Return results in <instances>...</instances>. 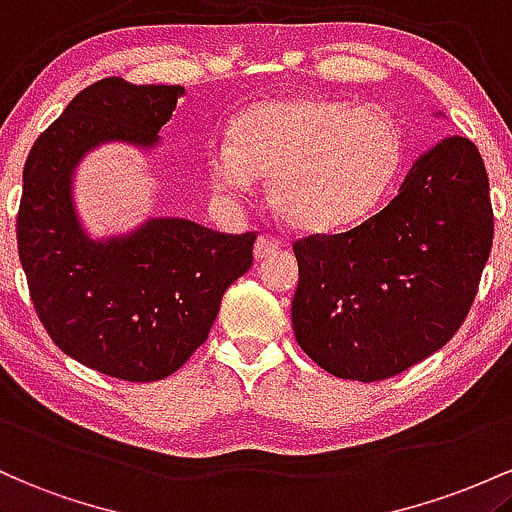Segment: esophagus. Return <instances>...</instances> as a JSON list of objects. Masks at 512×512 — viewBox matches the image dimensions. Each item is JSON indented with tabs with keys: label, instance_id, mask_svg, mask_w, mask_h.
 I'll return each mask as SVG.
<instances>
[{
	"label": "esophagus",
	"instance_id": "1",
	"mask_svg": "<svg viewBox=\"0 0 512 512\" xmlns=\"http://www.w3.org/2000/svg\"><path fill=\"white\" fill-rule=\"evenodd\" d=\"M278 249H280V241L278 239L258 237L256 239V246H254V254H256V258H268V256H273Z\"/></svg>",
	"mask_w": 512,
	"mask_h": 512
}]
</instances>
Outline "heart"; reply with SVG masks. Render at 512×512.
<instances>
[{
	"label": "heart",
	"instance_id": "heart-1",
	"mask_svg": "<svg viewBox=\"0 0 512 512\" xmlns=\"http://www.w3.org/2000/svg\"><path fill=\"white\" fill-rule=\"evenodd\" d=\"M404 159L401 130L380 108L295 96L256 103L234 120L232 147L215 149L210 176L241 193L254 174L287 227L331 234L365 220L392 188Z\"/></svg>",
	"mask_w": 512,
	"mask_h": 512
}]
</instances>
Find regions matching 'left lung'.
Listing matches in <instances>:
<instances>
[{
    "mask_svg": "<svg viewBox=\"0 0 512 512\" xmlns=\"http://www.w3.org/2000/svg\"><path fill=\"white\" fill-rule=\"evenodd\" d=\"M491 244L484 159L467 137H445L413 162L387 208L350 232L292 246L297 343L341 380L409 370L462 326Z\"/></svg>",
    "mask_w": 512,
    "mask_h": 512,
    "instance_id": "left-lung-1",
    "label": "left lung"
}]
</instances>
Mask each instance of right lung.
Returning <instances> with one entry per match:
<instances>
[{"label":"right lung","mask_w":512,"mask_h":512,"mask_svg":"<svg viewBox=\"0 0 512 512\" xmlns=\"http://www.w3.org/2000/svg\"><path fill=\"white\" fill-rule=\"evenodd\" d=\"M183 86H86L38 137L16 220L33 307L62 353L101 375L157 382L203 346L222 295L254 263L256 234H220L183 217L91 237L74 203V171L101 145L159 147Z\"/></svg>","instance_id":"obj_1"}]
</instances>
